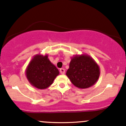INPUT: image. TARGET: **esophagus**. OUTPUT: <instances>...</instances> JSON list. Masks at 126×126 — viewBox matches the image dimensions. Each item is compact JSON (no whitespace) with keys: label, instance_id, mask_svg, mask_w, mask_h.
I'll return each instance as SVG.
<instances>
[{"label":"esophagus","instance_id":"1","mask_svg":"<svg viewBox=\"0 0 126 126\" xmlns=\"http://www.w3.org/2000/svg\"><path fill=\"white\" fill-rule=\"evenodd\" d=\"M60 73L61 74H64L65 73V69L64 68H61L60 69Z\"/></svg>","mask_w":126,"mask_h":126}]
</instances>
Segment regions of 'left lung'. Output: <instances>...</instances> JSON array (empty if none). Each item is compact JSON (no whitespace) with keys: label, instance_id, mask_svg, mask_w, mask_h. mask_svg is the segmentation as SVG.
<instances>
[{"label":"left lung","instance_id":"1","mask_svg":"<svg viewBox=\"0 0 126 126\" xmlns=\"http://www.w3.org/2000/svg\"><path fill=\"white\" fill-rule=\"evenodd\" d=\"M100 73L96 62L90 56L83 54L72 57L66 75L75 86L86 89L97 81Z\"/></svg>","mask_w":126,"mask_h":126}]
</instances>
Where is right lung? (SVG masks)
Segmentation results:
<instances>
[{"instance_id":"1","label":"right lung","mask_w":126,"mask_h":126,"mask_svg":"<svg viewBox=\"0 0 126 126\" xmlns=\"http://www.w3.org/2000/svg\"><path fill=\"white\" fill-rule=\"evenodd\" d=\"M48 55L36 54L26 69V75L30 84L35 88L45 89L51 85L59 72L51 63Z\"/></svg>"}]
</instances>
